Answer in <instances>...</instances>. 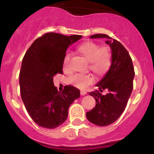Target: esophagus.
<instances>
[{
  "label": "esophagus",
  "instance_id": "1",
  "mask_svg": "<svg viewBox=\"0 0 154 154\" xmlns=\"http://www.w3.org/2000/svg\"><path fill=\"white\" fill-rule=\"evenodd\" d=\"M86 94V91H85V90H81V91H80V94H81V95H85Z\"/></svg>",
  "mask_w": 154,
  "mask_h": 154
}]
</instances>
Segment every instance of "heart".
<instances>
[{"label":"heart","mask_w":154,"mask_h":154,"mask_svg":"<svg viewBox=\"0 0 154 154\" xmlns=\"http://www.w3.org/2000/svg\"><path fill=\"white\" fill-rule=\"evenodd\" d=\"M78 51L88 60L89 68L96 74L101 75L106 73L112 64V55L108 47H101L94 42H86L78 47ZM71 54L67 53L63 60V68L67 69L69 66ZM68 84L77 88H83L94 82L91 74L76 73L70 76L67 80Z\"/></svg>","instance_id":"obj_1"}]
</instances>
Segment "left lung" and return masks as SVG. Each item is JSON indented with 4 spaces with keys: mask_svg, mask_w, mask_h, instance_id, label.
<instances>
[{
    "mask_svg": "<svg viewBox=\"0 0 154 154\" xmlns=\"http://www.w3.org/2000/svg\"><path fill=\"white\" fill-rule=\"evenodd\" d=\"M91 38H106L112 49V64L109 70L96 86L99 90L91 91L95 106L86 112L91 123L103 127L116 122L125 111L133 88L135 71L132 59L127 49L115 38L106 34H94ZM106 90V95L102 94Z\"/></svg>",
    "mask_w": 154,
    "mask_h": 154,
    "instance_id": "1",
    "label": "left lung"
}]
</instances>
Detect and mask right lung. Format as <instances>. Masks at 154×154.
Wrapping results in <instances>:
<instances>
[{
	"label": "right lung",
	"instance_id": "add662e5",
	"mask_svg": "<svg viewBox=\"0 0 154 154\" xmlns=\"http://www.w3.org/2000/svg\"><path fill=\"white\" fill-rule=\"evenodd\" d=\"M81 38L47 32L36 38L24 54L19 73L21 99L31 119L40 127L54 129L63 125L69 106L80 96V90L71 86L59 91L53 78L63 74L68 46Z\"/></svg>",
	"mask_w": 154,
	"mask_h": 154
}]
</instances>
